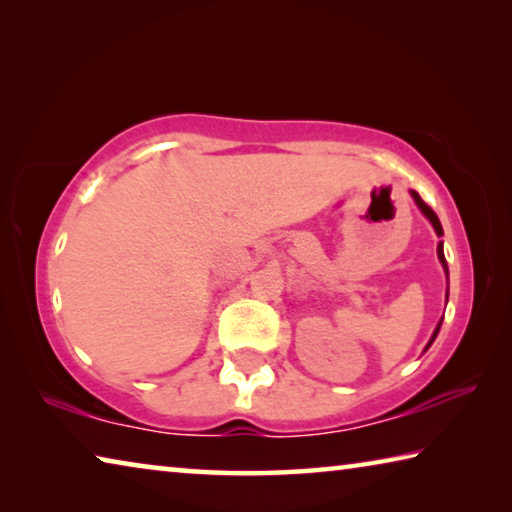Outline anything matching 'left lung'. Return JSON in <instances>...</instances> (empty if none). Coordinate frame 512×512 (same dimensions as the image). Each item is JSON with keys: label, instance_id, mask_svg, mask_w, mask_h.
<instances>
[{"label": "left lung", "instance_id": "1", "mask_svg": "<svg viewBox=\"0 0 512 512\" xmlns=\"http://www.w3.org/2000/svg\"><path fill=\"white\" fill-rule=\"evenodd\" d=\"M411 196L415 198V203H418V207H420V210H422V214L424 216H427V219L431 221V225H433V230H436L438 232V237H443V225H440V221H438V216H436V212H433L431 210V207L427 205V203H424L422 201V198H420V194L418 192H411ZM438 259H440V264H443L445 266V273H447V262H445V253H443V241H440V244H438ZM440 323H443V320H440ZM438 329H440V325L436 327V332H433V336H431V341H429V345L433 343V339H436V336H438ZM429 345H427V348H429Z\"/></svg>", "mask_w": 512, "mask_h": 512}]
</instances>
